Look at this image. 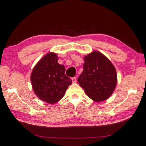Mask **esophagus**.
<instances>
[{
  "instance_id": "esophagus-1",
  "label": "esophagus",
  "mask_w": 146,
  "mask_h": 146,
  "mask_svg": "<svg viewBox=\"0 0 146 146\" xmlns=\"http://www.w3.org/2000/svg\"><path fill=\"white\" fill-rule=\"evenodd\" d=\"M72 81H73V83H75L76 82V77L72 78Z\"/></svg>"
}]
</instances>
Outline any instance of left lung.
<instances>
[{
  "label": "left lung",
  "instance_id": "8db88e82",
  "mask_svg": "<svg viewBox=\"0 0 146 146\" xmlns=\"http://www.w3.org/2000/svg\"><path fill=\"white\" fill-rule=\"evenodd\" d=\"M84 70L78 78L79 85L95 102L110 98L116 88L117 75L115 66L106 56L94 51L84 57Z\"/></svg>",
  "mask_w": 146,
  "mask_h": 146
}]
</instances>
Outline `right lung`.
<instances>
[{"label":"right lung","instance_id":"add662e5","mask_svg":"<svg viewBox=\"0 0 146 146\" xmlns=\"http://www.w3.org/2000/svg\"><path fill=\"white\" fill-rule=\"evenodd\" d=\"M55 53H48L39 60L31 74L33 90L39 99L49 104L58 102L72 80L65 75L64 66L58 63Z\"/></svg>","mask_w":146,"mask_h":146}]
</instances>
